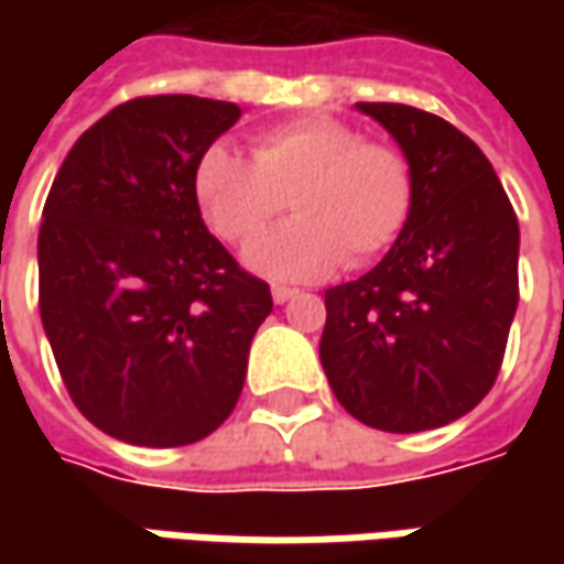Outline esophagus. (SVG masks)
Here are the masks:
<instances>
[{
	"instance_id": "esophagus-1",
	"label": "esophagus",
	"mask_w": 564,
	"mask_h": 564,
	"mask_svg": "<svg viewBox=\"0 0 564 564\" xmlns=\"http://www.w3.org/2000/svg\"><path fill=\"white\" fill-rule=\"evenodd\" d=\"M297 289H289V285H272V301L275 304H285V301H292Z\"/></svg>"
}]
</instances>
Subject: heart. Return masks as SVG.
<instances>
[{"instance_id":"heart-1","label":"heart","mask_w":564,"mask_h":564,"mask_svg":"<svg viewBox=\"0 0 564 564\" xmlns=\"http://www.w3.org/2000/svg\"><path fill=\"white\" fill-rule=\"evenodd\" d=\"M194 197L228 245L253 241L289 200L294 219L250 245L248 263L272 279H316L338 260L360 270L392 248L414 213L417 182L399 147L311 116L260 131L250 160L228 143L206 147Z\"/></svg>"}]
</instances>
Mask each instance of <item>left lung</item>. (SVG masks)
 I'll return each instance as SVG.
<instances>
[{
	"label": "left lung",
	"mask_w": 564,
	"mask_h": 564,
	"mask_svg": "<svg viewBox=\"0 0 564 564\" xmlns=\"http://www.w3.org/2000/svg\"><path fill=\"white\" fill-rule=\"evenodd\" d=\"M414 165V213L370 272L326 292L319 360L341 408L421 433L487 399L518 311V216L484 150L433 112L358 102Z\"/></svg>",
	"instance_id": "1"
}]
</instances>
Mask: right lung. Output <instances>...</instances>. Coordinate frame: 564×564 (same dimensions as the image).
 <instances>
[{
  "label": "right lung",
  "mask_w": 564,
  "mask_h": 564,
  "mask_svg": "<svg viewBox=\"0 0 564 564\" xmlns=\"http://www.w3.org/2000/svg\"><path fill=\"white\" fill-rule=\"evenodd\" d=\"M241 109L163 94L116 106L55 175L36 241L40 319L77 411L175 448L235 411L270 285L204 226L194 165Z\"/></svg>",
  "instance_id": "1"
}]
</instances>
